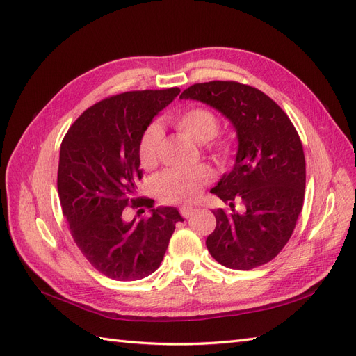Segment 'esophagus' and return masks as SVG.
<instances>
[{
    "mask_svg": "<svg viewBox=\"0 0 356 356\" xmlns=\"http://www.w3.org/2000/svg\"><path fill=\"white\" fill-rule=\"evenodd\" d=\"M179 211H181L182 217L188 218V217H191V213H193V211H195V208H191V207H182Z\"/></svg>",
    "mask_w": 356,
    "mask_h": 356,
    "instance_id": "34e87169",
    "label": "esophagus"
}]
</instances>
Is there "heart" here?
<instances>
[{
  "mask_svg": "<svg viewBox=\"0 0 356 356\" xmlns=\"http://www.w3.org/2000/svg\"><path fill=\"white\" fill-rule=\"evenodd\" d=\"M178 131L197 144H204L218 132V118L211 110L190 108L174 118ZM161 127L157 123L149 124L139 144V160L144 168H153L160 153ZM212 179V170L207 166L175 168L168 169L159 175L156 187L161 199L177 203H188L196 200L204 184Z\"/></svg>",
  "mask_w": 356,
  "mask_h": 356,
  "instance_id": "b5f03b06",
  "label": "heart"
}]
</instances>
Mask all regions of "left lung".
Returning <instances> with one entry per match:
<instances>
[{"label":"left lung","instance_id":"obj_1","mask_svg":"<svg viewBox=\"0 0 356 356\" xmlns=\"http://www.w3.org/2000/svg\"><path fill=\"white\" fill-rule=\"evenodd\" d=\"M179 98L212 106L238 138L233 169L211 190L230 211H212L217 227L207 239L208 251L236 270L268 263L289 241L303 208L306 160L296 127L267 95L236 81L193 84ZM234 200L243 202L241 211Z\"/></svg>","mask_w":356,"mask_h":356}]
</instances>
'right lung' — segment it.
Masks as SVG:
<instances>
[{"mask_svg": "<svg viewBox=\"0 0 356 356\" xmlns=\"http://www.w3.org/2000/svg\"><path fill=\"white\" fill-rule=\"evenodd\" d=\"M178 93L172 88L111 96L86 110L62 141L58 191L63 215L83 255L115 281L156 272L175 224L184 221L174 207L152 209L148 218H123V209L138 200L141 138Z\"/></svg>", "mask_w": 356, "mask_h": 356, "instance_id": "right-lung-1", "label": "right lung"}]
</instances>
